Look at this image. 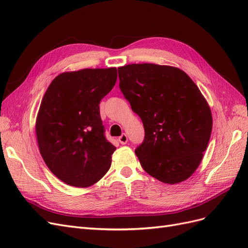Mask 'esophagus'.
<instances>
[{"mask_svg":"<svg viewBox=\"0 0 248 248\" xmlns=\"http://www.w3.org/2000/svg\"><path fill=\"white\" fill-rule=\"evenodd\" d=\"M119 141H120V142H121V144H122V145H125V144H127V141H128V137H127L125 133H123V134H122V136L119 138Z\"/></svg>","mask_w":248,"mask_h":248,"instance_id":"esophagus-1","label":"esophagus"}]
</instances>
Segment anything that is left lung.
Listing matches in <instances>:
<instances>
[{"label":"left lung","instance_id":"left-lung-1","mask_svg":"<svg viewBox=\"0 0 248 248\" xmlns=\"http://www.w3.org/2000/svg\"><path fill=\"white\" fill-rule=\"evenodd\" d=\"M118 71L120 89L144 124L145 140L136 150L141 168L162 183L185 181L199 168L212 131L204 95L174 66L129 64Z\"/></svg>","mask_w":248,"mask_h":248}]
</instances>
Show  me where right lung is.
<instances>
[{
    "instance_id": "add662e5",
    "label": "right lung",
    "mask_w": 248,
    "mask_h": 248,
    "mask_svg": "<svg viewBox=\"0 0 248 248\" xmlns=\"http://www.w3.org/2000/svg\"><path fill=\"white\" fill-rule=\"evenodd\" d=\"M117 68L59 74L44 93L35 131L42 158L70 186L90 187L107 174L116 147L104 137L99 103L114 88Z\"/></svg>"
}]
</instances>
